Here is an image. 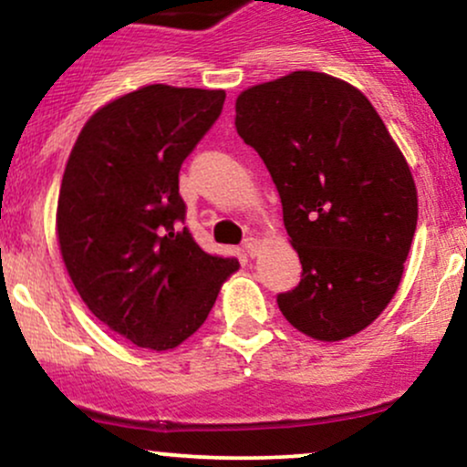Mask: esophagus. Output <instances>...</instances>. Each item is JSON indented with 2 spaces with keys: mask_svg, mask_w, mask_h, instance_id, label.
<instances>
[{
  "mask_svg": "<svg viewBox=\"0 0 467 467\" xmlns=\"http://www.w3.org/2000/svg\"><path fill=\"white\" fill-rule=\"evenodd\" d=\"M243 251H244V254L249 255V257H255L257 251H260V240H257V238H244Z\"/></svg>",
  "mask_w": 467,
  "mask_h": 467,
  "instance_id": "esophagus-1",
  "label": "esophagus"
}]
</instances>
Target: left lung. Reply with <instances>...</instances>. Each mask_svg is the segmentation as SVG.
Here are the masks:
<instances>
[{"label":"left lung","instance_id":"obj_1","mask_svg":"<svg viewBox=\"0 0 467 467\" xmlns=\"http://www.w3.org/2000/svg\"><path fill=\"white\" fill-rule=\"evenodd\" d=\"M235 130L279 192L301 282L277 295L290 326L317 341L365 330L393 299L418 190L396 141L356 87L293 71L235 100Z\"/></svg>","mask_w":467,"mask_h":467}]
</instances>
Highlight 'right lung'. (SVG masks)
<instances>
[{"label": "right lung", "mask_w": 467, "mask_h": 467, "mask_svg": "<svg viewBox=\"0 0 467 467\" xmlns=\"http://www.w3.org/2000/svg\"><path fill=\"white\" fill-rule=\"evenodd\" d=\"M223 104V89L141 87L98 109L71 148L60 254L87 308L137 348L163 352L192 337L240 266L205 254L181 227V163Z\"/></svg>", "instance_id": "1"}]
</instances>
